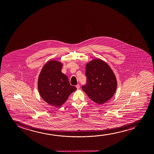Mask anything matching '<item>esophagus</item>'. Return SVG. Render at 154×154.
Listing matches in <instances>:
<instances>
[{
	"mask_svg": "<svg viewBox=\"0 0 154 154\" xmlns=\"http://www.w3.org/2000/svg\"><path fill=\"white\" fill-rule=\"evenodd\" d=\"M76 87L77 88V89H79V88H80V86L79 85H76Z\"/></svg>",
	"mask_w": 154,
	"mask_h": 154,
	"instance_id": "esophagus-1",
	"label": "esophagus"
}]
</instances>
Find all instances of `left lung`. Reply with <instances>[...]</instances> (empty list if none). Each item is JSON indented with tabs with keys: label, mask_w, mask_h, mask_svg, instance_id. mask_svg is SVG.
<instances>
[{
	"label": "left lung",
	"mask_w": 154,
	"mask_h": 154,
	"mask_svg": "<svg viewBox=\"0 0 154 154\" xmlns=\"http://www.w3.org/2000/svg\"><path fill=\"white\" fill-rule=\"evenodd\" d=\"M87 85L82 89L89 98L98 104L111 99L116 92L117 82L112 68L105 61L94 59L86 64Z\"/></svg>",
	"instance_id": "obj_1"
}]
</instances>
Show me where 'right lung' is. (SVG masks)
I'll return each mask as SVG.
<instances>
[{
  "label": "right lung",
  "instance_id": "right-lung-1",
  "mask_svg": "<svg viewBox=\"0 0 154 154\" xmlns=\"http://www.w3.org/2000/svg\"><path fill=\"white\" fill-rule=\"evenodd\" d=\"M63 63L52 59L42 67L38 79V89L42 99L49 105L59 107L65 103L75 87L70 85L67 76L61 72Z\"/></svg>",
  "mask_w": 154,
  "mask_h": 154
}]
</instances>
